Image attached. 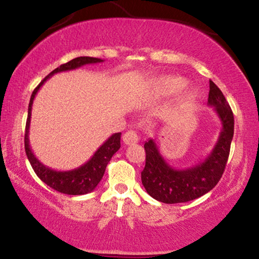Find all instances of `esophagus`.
Here are the masks:
<instances>
[{
	"label": "esophagus",
	"instance_id": "obj_1",
	"mask_svg": "<svg viewBox=\"0 0 259 259\" xmlns=\"http://www.w3.org/2000/svg\"><path fill=\"white\" fill-rule=\"evenodd\" d=\"M138 140H139V137H138L136 131H133V130L127 131V132H125V134H123V137H122V141L125 145H133V144L138 143Z\"/></svg>",
	"mask_w": 259,
	"mask_h": 259
}]
</instances>
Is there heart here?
<instances>
[{
	"instance_id": "b5f03b06",
	"label": "heart",
	"mask_w": 259,
	"mask_h": 259,
	"mask_svg": "<svg viewBox=\"0 0 259 259\" xmlns=\"http://www.w3.org/2000/svg\"><path fill=\"white\" fill-rule=\"evenodd\" d=\"M186 81L183 79L182 76H176V75H165L158 77L157 80L154 81L153 88L155 94L160 95V97H171V95H175L179 93L180 91L185 87ZM185 97L187 99L194 97V91L190 90L186 92Z\"/></svg>"
}]
</instances>
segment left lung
I'll return each mask as SVG.
<instances>
[{"instance_id": "1", "label": "left lung", "mask_w": 259, "mask_h": 259, "mask_svg": "<svg viewBox=\"0 0 259 259\" xmlns=\"http://www.w3.org/2000/svg\"><path fill=\"white\" fill-rule=\"evenodd\" d=\"M207 105L214 108L221 119L222 132L213 150L199 164L176 169L162 158L153 139L145 143L146 164L141 172V182L155 200L165 204L186 203L204 196L221 180L230 154L235 119L222 91L211 80Z\"/></svg>"}]
</instances>
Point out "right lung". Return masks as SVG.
Listing matches in <instances>:
<instances>
[{
  "label": "right lung",
  "mask_w": 259,
  "mask_h": 259,
  "mask_svg": "<svg viewBox=\"0 0 259 259\" xmlns=\"http://www.w3.org/2000/svg\"><path fill=\"white\" fill-rule=\"evenodd\" d=\"M104 60L98 58H90V56H79L70 60L69 62L63 63L58 68L49 73L44 80L38 83L35 88L33 94L30 97L29 106H28V118L26 122V134H24V148H26V154L29 160L31 167L36 176L44 182L46 185L52 187L53 190L65 194H72V196H79V194H86L93 191L100 180L104 177L106 166L111 160L113 154L120 148V138L121 133H114L109 137L98 151L95 152L93 157L88 160L86 164L81 165L80 167L70 169V171H55V169L49 168L48 166L42 164L37 158L35 157L29 146V126H30V116H31V106L36 93L40 90L42 84L46 82L52 75L60 72H67V70H73L80 68L88 63H99Z\"/></svg>",
  "instance_id": "add662e5"
}]
</instances>
